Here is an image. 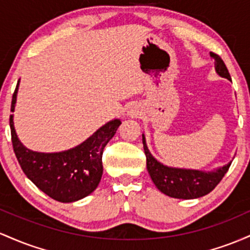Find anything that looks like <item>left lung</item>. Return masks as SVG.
<instances>
[{
	"mask_svg": "<svg viewBox=\"0 0 250 250\" xmlns=\"http://www.w3.org/2000/svg\"><path fill=\"white\" fill-rule=\"evenodd\" d=\"M210 55L215 59L216 72L222 78L231 80L228 68L222 59L212 52H210ZM143 144H144L145 156H146V167L151 179L158 188V190L173 198L191 200V198L202 197V196L212 191L215 187L222 181L231 164V163H228L224 167L216 171H211V172L200 170L175 169V167H165L153 158L152 155L148 152L144 136H143Z\"/></svg>",
	"mask_w": 250,
	"mask_h": 250,
	"instance_id": "left-lung-1",
	"label": "left lung"
}]
</instances>
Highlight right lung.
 Wrapping results in <instances>:
<instances>
[{"instance_id": "1", "label": "right lung", "mask_w": 250, "mask_h": 250, "mask_svg": "<svg viewBox=\"0 0 250 250\" xmlns=\"http://www.w3.org/2000/svg\"><path fill=\"white\" fill-rule=\"evenodd\" d=\"M19 81L14 91L12 108L16 103ZM10 133L14 152L24 175L53 200L68 203L86 197L97 189L103 176V152L122 124L114 119L100 127L79 146L59 153H40L21 144L10 114Z\"/></svg>"}]
</instances>
